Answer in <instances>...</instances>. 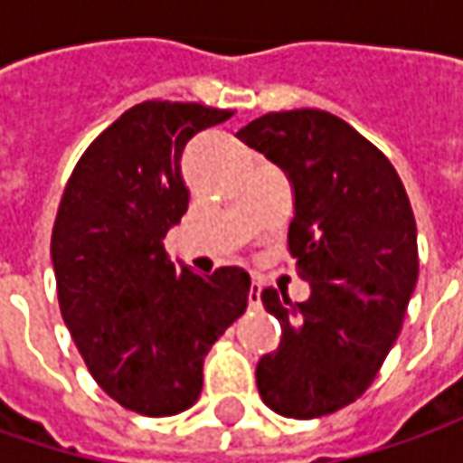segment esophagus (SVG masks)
Instances as JSON below:
<instances>
[{"mask_svg": "<svg viewBox=\"0 0 463 463\" xmlns=\"http://www.w3.org/2000/svg\"><path fill=\"white\" fill-rule=\"evenodd\" d=\"M260 291H262V288H260V283L258 280H252V283H250V294H247L250 307H260Z\"/></svg>", "mask_w": 463, "mask_h": 463, "instance_id": "1", "label": "esophagus"}]
</instances>
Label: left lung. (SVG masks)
<instances>
[{
	"mask_svg": "<svg viewBox=\"0 0 463 463\" xmlns=\"http://www.w3.org/2000/svg\"><path fill=\"white\" fill-rule=\"evenodd\" d=\"M294 183L288 252L311 296L265 288L280 345L258 364L262 402L283 418L332 415L364 397L418 283V226L397 169L325 110H283L237 134Z\"/></svg>",
	"mask_w": 463,
	"mask_h": 463,
	"instance_id": "left-lung-1",
	"label": "left lung"
}]
</instances>
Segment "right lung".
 <instances>
[{
	"mask_svg": "<svg viewBox=\"0 0 463 463\" xmlns=\"http://www.w3.org/2000/svg\"><path fill=\"white\" fill-rule=\"evenodd\" d=\"M234 116L198 102L134 105L87 146L51 234L71 340L120 407L167 418L203 389V358L247 309L250 276L175 268L165 234L190 201L180 159L195 134Z\"/></svg>",
	"mask_w": 463,
	"mask_h": 463,
	"instance_id": "obj_1",
	"label": "right lung"
}]
</instances>
